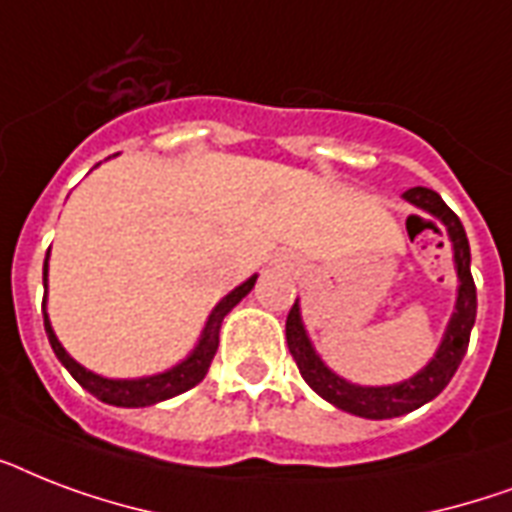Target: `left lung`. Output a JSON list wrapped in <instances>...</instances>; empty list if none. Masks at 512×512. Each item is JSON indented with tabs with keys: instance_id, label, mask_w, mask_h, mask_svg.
<instances>
[{
	"instance_id": "left-lung-1",
	"label": "left lung",
	"mask_w": 512,
	"mask_h": 512,
	"mask_svg": "<svg viewBox=\"0 0 512 512\" xmlns=\"http://www.w3.org/2000/svg\"><path fill=\"white\" fill-rule=\"evenodd\" d=\"M404 199L414 204L422 212H428L433 220L444 225L446 236L452 239L454 247V268H457V279H460V289H457V305H454L452 319L446 327V335L438 345L436 356L430 358V364L425 369L396 385H380V388H366V385H353V382L342 380L340 374H335L319 353L313 350L308 332H305L303 316H300V303L292 305V311L287 316V345L292 358L297 361V369L303 374V380L319 393L324 401L335 404L342 412L356 414V417H366V420H390V417H401L414 409H420L422 404H428L449 385V380L457 372V366L462 364V358L468 353L470 329L476 324V284L470 276V244L462 228L460 217L454 215L452 209L446 207V201L430 188H409L404 193ZM420 217V215H412Z\"/></svg>"
}]
</instances>
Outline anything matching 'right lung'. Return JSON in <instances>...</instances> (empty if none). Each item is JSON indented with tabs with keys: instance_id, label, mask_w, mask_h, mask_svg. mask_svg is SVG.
I'll return each mask as SVG.
<instances>
[{
	"instance_id": "add662e5",
	"label": "right lung",
	"mask_w": 512,
	"mask_h": 512,
	"mask_svg": "<svg viewBox=\"0 0 512 512\" xmlns=\"http://www.w3.org/2000/svg\"><path fill=\"white\" fill-rule=\"evenodd\" d=\"M47 260H50V249H47V257H44V287H47ZM257 276L247 279L241 287H236L231 295H225L220 303L215 305V311L209 313L207 324H204V332H201L199 342H196V348L191 350V356L180 361L177 366L167 369L162 374H154V377H140V380H108V377H100V374L90 372V369H84L82 364H76L74 358L68 356L66 348L60 345L55 332H52V324L47 319V311H44V305H47V292H44V303H42V313H44V332H47V340H50L52 350H55V356L63 366H66L71 377H74L84 390H90L92 396L100 398L103 404L111 406H151L159 404V401H167L172 396H180L185 390H191L193 385H199L204 380V374H207L209 364H212V358L217 353V342H220V327H223V319L228 313L241 303V297H247L255 287Z\"/></svg>"
}]
</instances>
